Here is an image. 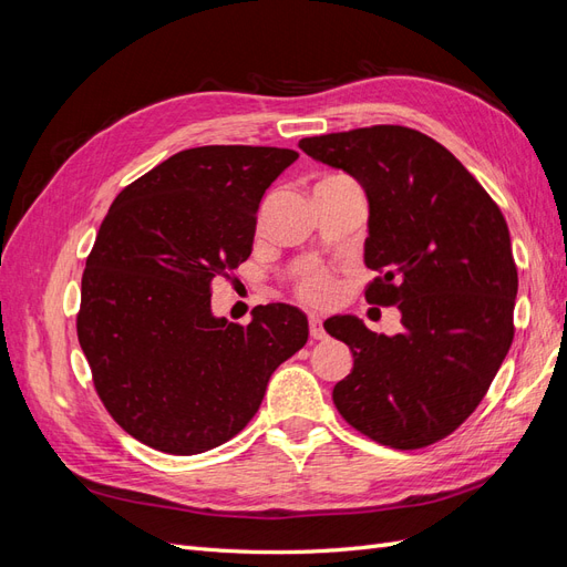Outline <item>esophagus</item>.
Segmentation results:
<instances>
[{
    "mask_svg": "<svg viewBox=\"0 0 567 567\" xmlns=\"http://www.w3.org/2000/svg\"><path fill=\"white\" fill-rule=\"evenodd\" d=\"M310 336H312L315 340H323V338H326V331H323V326H321V319H319V317H310Z\"/></svg>",
    "mask_w": 567,
    "mask_h": 567,
    "instance_id": "obj_1",
    "label": "esophagus"
}]
</instances>
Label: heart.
I'll return each instance as SVG.
<instances>
[{"mask_svg":"<svg viewBox=\"0 0 567 567\" xmlns=\"http://www.w3.org/2000/svg\"><path fill=\"white\" fill-rule=\"evenodd\" d=\"M336 177V175H329ZM336 277L326 267L307 269L302 277L296 281V296L310 307H323L336 298Z\"/></svg>","mask_w":567,"mask_h":567,"instance_id":"1","label":"heart"}]
</instances>
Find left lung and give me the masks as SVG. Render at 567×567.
<instances>
[{
    "label": "left lung",
    "instance_id": "left-lung-1",
    "mask_svg": "<svg viewBox=\"0 0 567 567\" xmlns=\"http://www.w3.org/2000/svg\"><path fill=\"white\" fill-rule=\"evenodd\" d=\"M369 196V305L402 310V333L375 336L354 317L326 333L354 367L333 404L354 431L392 450L452 435L487 394L513 342L518 269L499 205L440 142L402 125L300 140Z\"/></svg>",
    "mask_w": 567,
    "mask_h": 567
}]
</instances>
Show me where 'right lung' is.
<instances>
[{"mask_svg":"<svg viewBox=\"0 0 567 567\" xmlns=\"http://www.w3.org/2000/svg\"><path fill=\"white\" fill-rule=\"evenodd\" d=\"M298 158L274 146L175 153L117 194L82 274L78 340L99 400L148 447L192 456L238 435L269 375L307 342L290 305L215 319L210 286L246 262L267 186Z\"/></svg>","mask_w":567,"mask_h":567,"instance_id":"add662e5","label":"right lung"}]
</instances>
